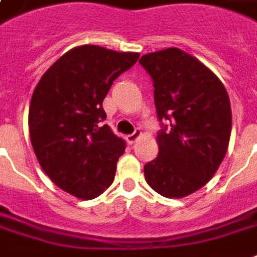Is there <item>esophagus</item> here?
<instances>
[{
  "instance_id": "34e87169",
  "label": "esophagus",
  "mask_w": 257,
  "mask_h": 257,
  "mask_svg": "<svg viewBox=\"0 0 257 257\" xmlns=\"http://www.w3.org/2000/svg\"><path fill=\"white\" fill-rule=\"evenodd\" d=\"M140 136H141L140 129H135V132L131 133V135H128V136H126V140H128L131 144H133V143H136V141L140 139Z\"/></svg>"
}]
</instances>
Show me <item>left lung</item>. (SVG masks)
<instances>
[{
  "label": "left lung",
  "instance_id": "obj_1",
  "mask_svg": "<svg viewBox=\"0 0 257 257\" xmlns=\"http://www.w3.org/2000/svg\"><path fill=\"white\" fill-rule=\"evenodd\" d=\"M153 81L159 155L144 165L147 183L164 197H184L212 179L227 153L232 126L228 93L215 73L177 48L145 54Z\"/></svg>",
  "mask_w": 257,
  "mask_h": 257
}]
</instances>
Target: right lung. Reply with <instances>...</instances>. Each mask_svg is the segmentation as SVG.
Instances as JSON below:
<instances>
[{
    "instance_id": "add662e5",
    "label": "right lung",
    "mask_w": 257,
    "mask_h": 257,
    "mask_svg": "<svg viewBox=\"0 0 257 257\" xmlns=\"http://www.w3.org/2000/svg\"><path fill=\"white\" fill-rule=\"evenodd\" d=\"M139 57L78 46L58 58L34 89L29 108L34 153L50 180L78 199H94L114 180L125 143L108 125L100 126L106 118L102 101Z\"/></svg>"
}]
</instances>
